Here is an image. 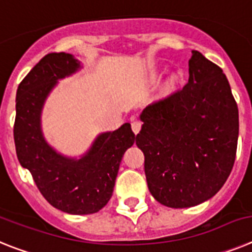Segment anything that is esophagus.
<instances>
[{"label":"esophagus","mask_w":252,"mask_h":252,"mask_svg":"<svg viewBox=\"0 0 252 252\" xmlns=\"http://www.w3.org/2000/svg\"><path fill=\"white\" fill-rule=\"evenodd\" d=\"M142 123L139 120H133L132 122V130L134 132V134H138L139 130H141Z\"/></svg>","instance_id":"esophagus-1"}]
</instances>
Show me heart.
Listing matches in <instances>:
<instances>
[{
  "instance_id": "obj_1",
  "label": "heart",
  "mask_w": 252,
  "mask_h": 252,
  "mask_svg": "<svg viewBox=\"0 0 252 252\" xmlns=\"http://www.w3.org/2000/svg\"><path fill=\"white\" fill-rule=\"evenodd\" d=\"M178 82H179V76L178 74H175V76H172V77L170 78V81L167 82V86L170 87V89H174V87L178 85Z\"/></svg>"
}]
</instances>
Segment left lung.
Segmentation results:
<instances>
[{
	"label": "left lung",
	"instance_id": "left-lung-1",
	"mask_svg": "<svg viewBox=\"0 0 252 252\" xmlns=\"http://www.w3.org/2000/svg\"><path fill=\"white\" fill-rule=\"evenodd\" d=\"M135 144L144 155L151 194L170 208H189L220 191L235 163L238 109L226 74L191 50L189 81L148 105Z\"/></svg>",
	"mask_w": 252,
	"mask_h": 252
}]
</instances>
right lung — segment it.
I'll use <instances>...</instances> for the list:
<instances>
[{"label": "right lung", "instance_id": "obj_1", "mask_svg": "<svg viewBox=\"0 0 252 252\" xmlns=\"http://www.w3.org/2000/svg\"><path fill=\"white\" fill-rule=\"evenodd\" d=\"M82 68L69 53L43 57L20 82L16 93L14 139L19 162L32 175L49 204L69 214H93L108 204L123 155L135 135L130 124L104 132L80 158L57 152L41 130L43 106L58 81Z\"/></svg>", "mask_w": 252, "mask_h": 252}]
</instances>
